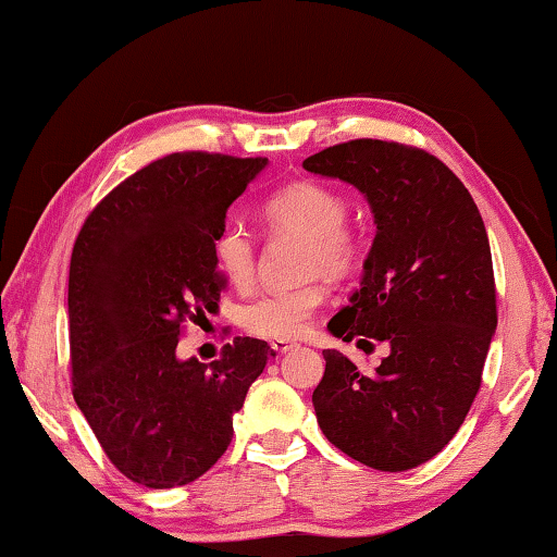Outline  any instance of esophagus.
Returning <instances> with one entry per match:
<instances>
[{"instance_id": "esophagus-1", "label": "esophagus", "mask_w": 557, "mask_h": 557, "mask_svg": "<svg viewBox=\"0 0 557 557\" xmlns=\"http://www.w3.org/2000/svg\"><path fill=\"white\" fill-rule=\"evenodd\" d=\"M272 348H275L277 354H287L289 348H295L297 344L295 342H289V338H272V344H270Z\"/></svg>"}]
</instances>
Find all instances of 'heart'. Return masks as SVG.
Returning a JSON list of instances; mask_svg holds the SVG:
<instances>
[{
	"label": "heart",
	"mask_w": 557,
	"mask_h": 557,
	"mask_svg": "<svg viewBox=\"0 0 557 557\" xmlns=\"http://www.w3.org/2000/svg\"><path fill=\"white\" fill-rule=\"evenodd\" d=\"M272 231L305 238V275L342 277L361 260V238L346 228V201L332 186L317 182L292 184L265 203ZM213 256L233 285H245L256 272V240L240 219H225L213 233ZM326 297L324 282L314 277L297 287L265 289L240 307V324L265 338L299 336L314 309Z\"/></svg>",
	"instance_id": "1"
}]
</instances>
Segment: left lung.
Here are the masks:
<instances>
[{
    "label": "left lung",
    "instance_id": "1",
    "mask_svg": "<svg viewBox=\"0 0 557 557\" xmlns=\"http://www.w3.org/2000/svg\"><path fill=\"white\" fill-rule=\"evenodd\" d=\"M305 169L356 186L375 223L361 287L326 329L363 351L388 346L373 373L322 351L319 428L366 467L425 465L465 422L496 332L482 213L455 172L418 147L351 139L307 157Z\"/></svg>",
    "mask_w": 557,
    "mask_h": 557
}]
</instances>
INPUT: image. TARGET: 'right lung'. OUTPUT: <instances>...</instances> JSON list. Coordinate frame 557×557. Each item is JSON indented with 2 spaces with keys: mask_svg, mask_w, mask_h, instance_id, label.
Segmentation results:
<instances>
[{
  "mask_svg": "<svg viewBox=\"0 0 557 557\" xmlns=\"http://www.w3.org/2000/svg\"><path fill=\"white\" fill-rule=\"evenodd\" d=\"M268 159L174 152L125 178L75 238L69 272L73 398L112 465L184 486L231 445L233 414L275 356L235 336L219 361L176 356L184 322L219 307L213 233Z\"/></svg>",
  "mask_w": 557,
  "mask_h": 557,
  "instance_id": "right-lung-1",
  "label": "right lung"
}]
</instances>
